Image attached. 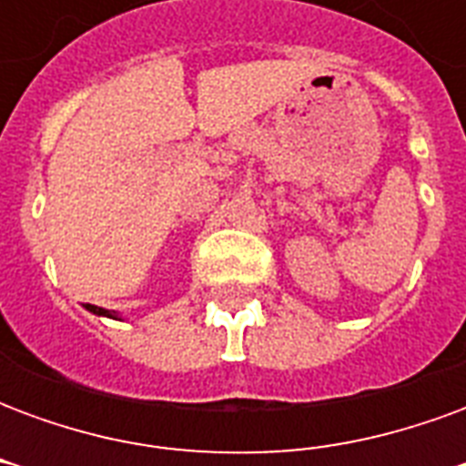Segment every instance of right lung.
I'll return each mask as SVG.
<instances>
[{
	"mask_svg": "<svg viewBox=\"0 0 466 466\" xmlns=\"http://www.w3.org/2000/svg\"><path fill=\"white\" fill-rule=\"evenodd\" d=\"M86 309L92 314H99V317H112V319H116L115 312H109V309H102V307H95V304H86Z\"/></svg>",
	"mask_w": 466,
	"mask_h": 466,
	"instance_id": "obj_1",
	"label": "right lung"
}]
</instances>
